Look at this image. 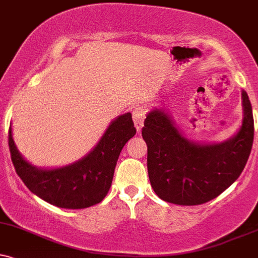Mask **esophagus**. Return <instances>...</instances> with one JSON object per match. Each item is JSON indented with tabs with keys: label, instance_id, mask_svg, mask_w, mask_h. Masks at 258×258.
<instances>
[{
	"label": "esophagus",
	"instance_id": "1",
	"mask_svg": "<svg viewBox=\"0 0 258 258\" xmlns=\"http://www.w3.org/2000/svg\"><path fill=\"white\" fill-rule=\"evenodd\" d=\"M146 107H144V106H138V107H135L134 110H133V120H134L135 128L138 130H140L142 128V125H144V120L145 118H146Z\"/></svg>",
	"mask_w": 258,
	"mask_h": 258
}]
</instances>
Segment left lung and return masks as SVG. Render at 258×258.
<instances>
[{"label":"left lung","instance_id":"8db88e82","mask_svg":"<svg viewBox=\"0 0 258 258\" xmlns=\"http://www.w3.org/2000/svg\"><path fill=\"white\" fill-rule=\"evenodd\" d=\"M241 99L240 129L220 144L187 140L165 111L156 108L147 114L142 138L147 144L148 177L160 199L177 205L204 204L240 176L253 142L252 107L245 90Z\"/></svg>","mask_w":258,"mask_h":258}]
</instances>
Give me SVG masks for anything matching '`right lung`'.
I'll return each instance as SVG.
<instances>
[{
    "label": "right lung",
    "mask_w": 258,
    "mask_h": 258,
    "mask_svg": "<svg viewBox=\"0 0 258 258\" xmlns=\"http://www.w3.org/2000/svg\"><path fill=\"white\" fill-rule=\"evenodd\" d=\"M136 134L132 113L112 120L95 147L72 164L41 169L23 158L9 128L8 144L15 171L33 195L63 209H84L98 204L110 189L114 168L124 145Z\"/></svg>",
    "instance_id": "1"
}]
</instances>
